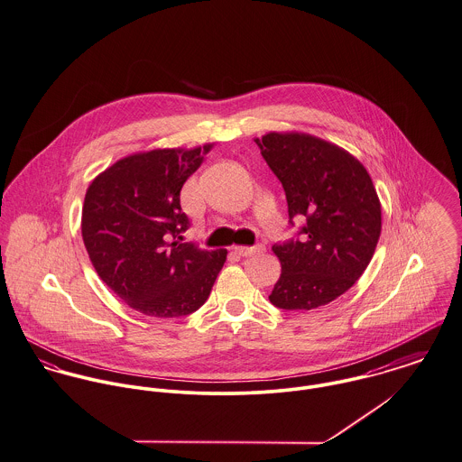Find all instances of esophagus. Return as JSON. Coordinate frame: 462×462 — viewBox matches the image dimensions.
<instances>
[{
    "mask_svg": "<svg viewBox=\"0 0 462 462\" xmlns=\"http://www.w3.org/2000/svg\"><path fill=\"white\" fill-rule=\"evenodd\" d=\"M233 251H235V254H238V255L247 257V255H254V254L264 251V247L263 245H254V247H240V245H236V247H233Z\"/></svg>",
    "mask_w": 462,
    "mask_h": 462,
    "instance_id": "1",
    "label": "esophagus"
}]
</instances>
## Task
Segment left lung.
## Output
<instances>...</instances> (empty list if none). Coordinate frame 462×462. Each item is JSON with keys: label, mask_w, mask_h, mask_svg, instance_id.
Masks as SVG:
<instances>
[{"label": "left lung", "mask_w": 462, "mask_h": 462, "mask_svg": "<svg viewBox=\"0 0 462 462\" xmlns=\"http://www.w3.org/2000/svg\"><path fill=\"white\" fill-rule=\"evenodd\" d=\"M281 180L290 222L305 218L301 238L273 245L281 277L268 296L286 310H312L346 293L369 266L381 235L374 183L349 152L305 132L254 139Z\"/></svg>", "instance_id": "8db88e82"}]
</instances>
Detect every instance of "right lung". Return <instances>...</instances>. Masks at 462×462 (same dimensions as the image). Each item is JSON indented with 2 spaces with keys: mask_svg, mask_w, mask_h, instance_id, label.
<instances>
[{
  "mask_svg": "<svg viewBox=\"0 0 462 462\" xmlns=\"http://www.w3.org/2000/svg\"><path fill=\"white\" fill-rule=\"evenodd\" d=\"M213 144L132 153L102 171L84 196L81 233L98 277L128 307L180 318L210 296L226 249L181 242L189 218L180 190Z\"/></svg>",
  "mask_w": 462,
  "mask_h": 462,
  "instance_id": "right-lung-1",
  "label": "right lung"
}]
</instances>
